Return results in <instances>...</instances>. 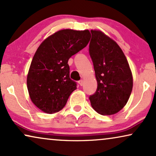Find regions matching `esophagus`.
Segmentation results:
<instances>
[{"instance_id": "obj_1", "label": "esophagus", "mask_w": 156, "mask_h": 156, "mask_svg": "<svg viewBox=\"0 0 156 156\" xmlns=\"http://www.w3.org/2000/svg\"><path fill=\"white\" fill-rule=\"evenodd\" d=\"M78 83H79V84H80V86H82L83 84H84V82H83V80H81L79 81Z\"/></svg>"}]
</instances>
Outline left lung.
I'll use <instances>...</instances> for the list:
<instances>
[{
    "label": "left lung",
    "instance_id": "8db88e82",
    "mask_svg": "<svg viewBox=\"0 0 156 156\" xmlns=\"http://www.w3.org/2000/svg\"><path fill=\"white\" fill-rule=\"evenodd\" d=\"M90 54L98 89L90 97L92 108L102 115L116 114L130 98L133 86L131 69L122 50L100 30H91Z\"/></svg>",
    "mask_w": 156,
    "mask_h": 156
}]
</instances>
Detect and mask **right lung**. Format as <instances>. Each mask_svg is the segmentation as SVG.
I'll list each match as a JSON object with an SVG mask.
<instances>
[{"instance_id": "add662e5", "label": "right lung", "mask_w": 156, "mask_h": 156, "mask_svg": "<svg viewBox=\"0 0 156 156\" xmlns=\"http://www.w3.org/2000/svg\"><path fill=\"white\" fill-rule=\"evenodd\" d=\"M89 30L62 29L44 40L34 54L27 75L31 100L38 109L53 114L64 108L76 89L69 78V58L90 40Z\"/></svg>"}]
</instances>
